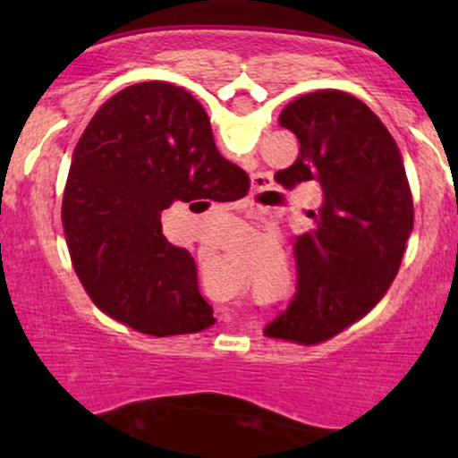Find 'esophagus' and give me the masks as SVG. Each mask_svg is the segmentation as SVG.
<instances>
[{
    "instance_id": "1",
    "label": "esophagus",
    "mask_w": 458,
    "mask_h": 458,
    "mask_svg": "<svg viewBox=\"0 0 458 458\" xmlns=\"http://www.w3.org/2000/svg\"><path fill=\"white\" fill-rule=\"evenodd\" d=\"M269 187H271V176H269V174H259V176H254V189H256V193L269 191Z\"/></svg>"
}]
</instances>
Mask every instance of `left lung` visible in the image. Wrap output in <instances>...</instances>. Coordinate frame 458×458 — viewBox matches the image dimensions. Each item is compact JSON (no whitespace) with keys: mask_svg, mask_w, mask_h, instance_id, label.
<instances>
[{"mask_svg":"<svg viewBox=\"0 0 458 458\" xmlns=\"http://www.w3.org/2000/svg\"><path fill=\"white\" fill-rule=\"evenodd\" d=\"M280 124L297 135L299 157L276 181L286 189L317 181L323 204L293 245L295 297L265 334L317 344L386 295L413 230V199L396 141L360 98L303 94L282 109Z\"/></svg>","mask_w":458,"mask_h":458,"instance_id":"1","label":"left lung"}]
</instances>
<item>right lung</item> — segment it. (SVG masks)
Masks as SVG:
<instances>
[{"instance_id":"1","label":"right lung","mask_w":458,"mask_h":458,"mask_svg":"<svg viewBox=\"0 0 458 458\" xmlns=\"http://www.w3.org/2000/svg\"><path fill=\"white\" fill-rule=\"evenodd\" d=\"M247 189L187 90L148 81L109 98L77 141L62 199L72 267L94 306L159 338L211 327L196 262L163 236L161 213L178 199L198 213Z\"/></svg>"}]
</instances>
